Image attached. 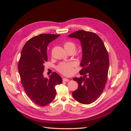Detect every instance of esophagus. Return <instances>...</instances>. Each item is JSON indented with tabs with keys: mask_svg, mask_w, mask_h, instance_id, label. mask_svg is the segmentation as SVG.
<instances>
[{
	"mask_svg": "<svg viewBox=\"0 0 131 131\" xmlns=\"http://www.w3.org/2000/svg\"><path fill=\"white\" fill-rule=\"evenodd\" d=\"M63 81H64V82H68V81H69V80L66 79V78H63Z\"/></svg>",
	"mask_w": 131,
	"mask_h": 131,
	"instance_id": "esophagus-1",
	"label": "esophagus"
}]
</instances>
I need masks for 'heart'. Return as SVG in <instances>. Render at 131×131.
<instances>
[{"label":"heart","mask_w":131,"mask_h":131,"mask_svg":"<svg viewBox=\"0 0 131 131\" xmlns=\"http://www.w3.org/2000/svg\"><path fill=\"white\" fill-rule=\"evenodd\" d=\"M64 47L66 50L74 52L76 49V45L71 41H68L64 43ZM74 64L71 62H62L57 66V70L65 75H70L73 72Z\"/></svg>","instance_id":"b5f03b06"}]
</instances>
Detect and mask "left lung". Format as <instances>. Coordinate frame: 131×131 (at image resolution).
I'll return each instance as SVG.
<instances>
[{"mask_svg":"<svg viewBox=\"0 0 131 131\" xmlns=\"http://www.w3.org/2000/svg\"><path fill=\"white\" fill-rule=\"evenodd\" d=\"M68 36L80 40L83 52L80 74L83 77L73 78L79 87L73 92V97L81 104H90L99 98L105 89L109 65L108 53L101 39L93 32L79 30Z\"/></svg>","mask_w":131,"mask_h":131,"instance_id":"obj_1","label":"left lung"}]
</instances>
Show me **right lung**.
Masks as SVG:
<instances>
[{
    "mask_svg": "<svg viewBox=\"0 0 131 131\" xmlns=\"http://www.w3.org/2000/svg\"><path fill=\"white\" fill-rule=\"evenodd\" d=\"M60 34H41L29 39L21 51L18 69L21 83L28 97L34 104L45 106L51 102L56 94L55 86L63 80L56 72L49 79L44 78V64L48 61L47 48Z\"/></svg>",
    "mask_w": 131,
    "mask_h": 131,
    "instance_id": "right-lung-1",
    "label": "right lung"
}]
</instances>
